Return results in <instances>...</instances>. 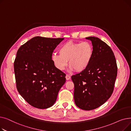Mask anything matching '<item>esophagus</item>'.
<instances>
[{
	"label": "esophagus",
	"instance_id": "1",
	"mask_svg": "<svg viewBox=\"0 0 131 131\" xmlns=\"http://www.w3.org/2000/svg\"><path fill=\"white\" fill-rule=\"evenodd\" d=\"M66 79L67 80H70V79H71V77L69 75L66 74Z\"/></svg>",
	"mask_w": 131,
	"mask_h": 131
}]
</instances>
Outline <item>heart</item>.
I'll list each match as a JSON object with an SVG mask.
<instances>
[{
  "mask_svg": "<svg viewBox=\"0 0 131 131\" xmlns=\"http://www.w3.org/2000/svg\"><path fill=\"white\" fill-rule=\"evenodd\" d=\"M59 54L52 55L54 65L63 71L68 64L71 70L77 72L84 71L90 64L93 54L92 45L88 41L75 42L72 41L64 43L59 49Z\"/></svg>",
  "mask_w": 131,
  "mask_h": 131,
  "instance_id": "b5f03b06",
  "label": "heart"
}]
</instances>
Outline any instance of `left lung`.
Here are the masks:
<instances>
[{
	"instance_id": "8db88e82",
	"label": "left lung",
	"mask_w": 131,
	"mask_h": 131,
	"mask_svg": "<svg viewBox=\"0 0 131 131\" xmlns=\"http://www.w3.org/2000/svg\"><path fill=\"white\" fill-rule=\"evenodd\" d=\"M86 39L92 43V59L84 71L72 75L71 78L74 84L75 104L82 109L91 111L111 97L117 75V66L114 53L107 43L97 37Z\"/></svg>"
}]
</instances>
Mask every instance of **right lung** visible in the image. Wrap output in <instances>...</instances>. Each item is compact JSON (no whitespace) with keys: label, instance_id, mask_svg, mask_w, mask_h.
<instances>
[{"label":"right lung","instance_id":"right-lung-1","mask_svg":"<svg viewBox=\"0 0 131 131\" xmlns=\"http://www.w3.org/2000/svg\"><path fill=\"white\" fill-rule=\"evenodd\" d=\"M64 38L34 37L20 46L14 63L17 91L32 106L46 109L56 101L66 74L54 65L52 54Z\"/></svg>","mask_w":131,"mask_h":131}]
</instances>
